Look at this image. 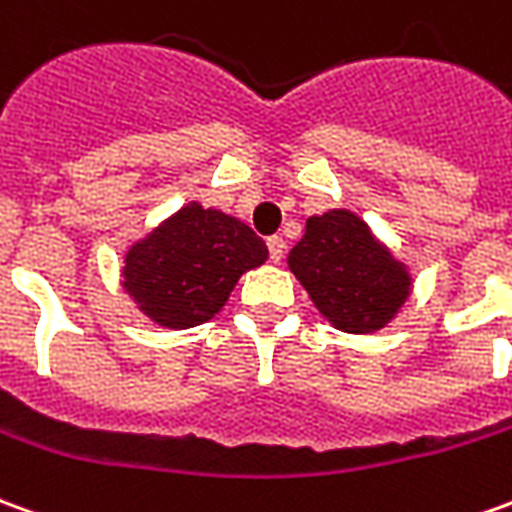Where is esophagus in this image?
Listing matches in <instances>:
<instances>
[{
    "label": "esophagus",
    "instance_id": "obj_1",
    "mask_svg": "<svg viewBox=\"0 0 512 512\" xmlns=\"http://www.w3.org/2000/svg\"><path fill=\"white\" fill-rule=\"evenodd\" d=\"M268 255L274 263H280L282 257H285V238L282 235H271L268 238Z\"/></svg>",
    "mask_w": 512,
    "mask_h": 512
}]
</instances>
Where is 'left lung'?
I'll list each match as a JSON object with an SVG mask.
<instances>
[{"mask_svg":"<svg viewBox=\"0 0 512 512\" xmlns=\"http://www.w3.org/2000/svg\"><path fill=\"white\" fill-rule=\"evenodd\" d=\"M288 266L316 307L343 332L385 327L410 291L407 271L349 210L307 219Z\"/></svg>","mask_w":512,"mask_h":512,"instance_id":"1","label":"left lung"}]
</instances>
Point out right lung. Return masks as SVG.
I'll use <instances>...</instances> for the list:
<instances>
[{
	"instance_id": "right-lung-1",
	"label": "right lung",
	"mask_w": 512,
	"mask_h": 512,
	"mask_svg": "<svg viewBox=\"0 0 512 512\" xmlns=\"http://www.w3.org/2000/svg\"><path fill=\"white\" fill-rule=\"evenodd\" d=\"M268 257L252 227L221 210L182 207L124 260V288L146 316L188 330L219 313L238 277Z\"/></svg>"
}]
</instances>
